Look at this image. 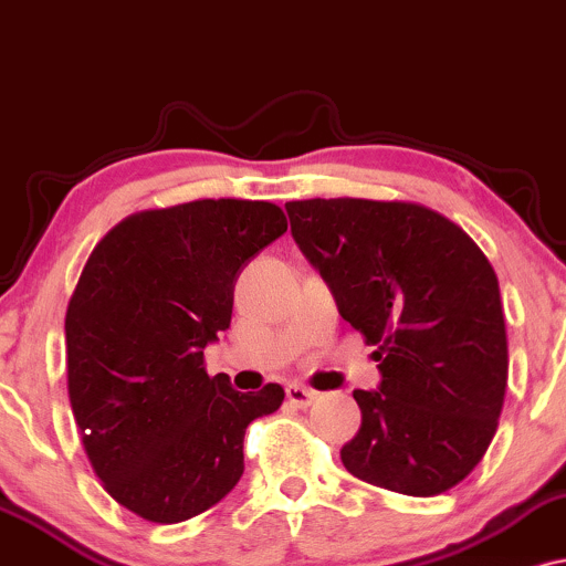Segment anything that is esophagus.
<instances>
[{"label": "esophagus", "mask_w": 566, "mask_h": 566, "mask_svg": "<svg viewBox=\"0 0 566 566\" xmlns=\"http://www.w3.org/2000/svg\"><path fill=\"white\" fill-rule=\"evenodd\" d=\"M285 397H289V402L296 405V408H310V405L317 400L315 391L302 387V384H289V387H285Z\"/></svg>", "instance_id": "obj_1"}]
</instances>
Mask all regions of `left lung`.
<instances>
[{
    "mask_svg": "<svg viewBox=\"0 0 566 566\" xmlns=\"http://www.w3.org/2000/svg\"><path fill=\"white\" fill-rule=\"evenodd\" d=\"M285 211L381 370L376 391H352L363 423L344 469L391 493H448L488 453L506 397L493 264L467 230L413 201L310 198Z\"/></svg>",
    "mask_w": 566,
    "mask_h": 566,
    "instance_id": "left-lung-1",
    "label": "left lung"
}]
</instances>
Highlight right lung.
<instances>
[{"label": "right lung", "instance_id": "right-lung-1", "mask_svg": "<svg viewBox=\"0 0 566 566\" xmlns=\"http://www.w3.org/2000/svg\"><path fill=\"white\" fill-rule=\"evenodd\" d=\"M289 222L243 198L135 211L103 235L65 312L69 400L105 493L177 524L243 474L245 427L283 405L281 384L235 391L203 347L230 325L235 281Z\"/></svg>", "mask_w": 566, "mask_h": 566}]
</instances>
